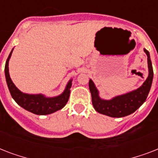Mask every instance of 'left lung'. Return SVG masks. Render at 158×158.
<instances>
[{"mask_svg":"<svg viewBox=\"0 0 158 158\" xmlns=\"http://www.w3.org/2000/svg\"><path fill=\"white\" fill-rule=\"evenodd\" d=\"M144 52L148 56L149 74L146 81L137 90L116 97L109 101H106L99 98L98 91L94 85V82L91 79L89 80V89L91 92L92 102L94 109L98 112L110 117H123L135 112L144 102L151 89L153 78V70L149 52L146 49H144Z\"/></svg>","mask_w":158,"mask_h":158,"instance_id":"left-lung-1","label":"left lung"}]
</instances>
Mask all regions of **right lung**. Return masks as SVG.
<instances>
[{"label": "right lung", "mask_w": 158, "mask_h": 158, "mask_svg": "<svg viewBox=\"0 0 158 158\" xmlns=\"http://www.w3.org/2000/svg\"><path fill=\"white\" fill-rule=\"evenodd\" d=\"M12 52L13 49L6 60L5 74H6V83L8 85L9 90L14 100L25 110L36 115H48L64 107L69 100V93H70L69 89L71 88V80L68 83L64 93L56 98H45L41 94L29 95V94H23L16 88L13 82L11 81L10 77L9 74L8 62Z\"/></svg>", "instance_id": "add662e5"}]
</instances>
